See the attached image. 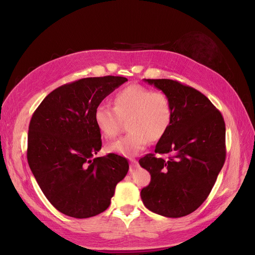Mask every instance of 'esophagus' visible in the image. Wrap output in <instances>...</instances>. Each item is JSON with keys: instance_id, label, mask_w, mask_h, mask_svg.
Instances as JSON below:
<instances>
[{"instance_id": "esophagus-1", "label": "esophagus", "mask_w": 255, "mask_h": 255, "mask_svg": "<svg viewBox=\"0 0 255 255\" xmlns=\"http://www.w3.org/2000/svg\"><path fill=\"white\" fill-rule=\"evenodd\" d=\"M129 166H130V169L136 168L138 166V161L136 159H134V158H130L129 159Z\"/></svg>"}]
</instances>
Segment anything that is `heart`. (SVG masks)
I'll return each instance as SVG.
<instances>
[{
	"instance_id": "1",
	"label": "heart",
	"mask_w": 255,
	"mask_h": 255,
	"mask_svg": "<svg viewBox=\"0 0 255 255\" xmlns=\"http://www.w3.org/2000/svg\"><path fill=\"white\" fill-rule=\"evenodd\" d=\"M127 119L129 132L110 144L109 150L129 157L166 134L172 119L170 98L163 91L134 84L115 96L114 106L100 103L94 111V121L106 139L117 136Z\"/></svg>"
}]
</instances>
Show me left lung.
<instances>
[{
	"label": "left lung",
	"mask_w": 255,
	"mask_h": 255,
	"mask_svg": "<svg viewBox=\"0 0 255 255\" xmlns=\"http://www.w3.org/2000/svg\"><path fill=\"white\" fill-rule=\"evenodd\" d=\"M144 81L170 98L172 119L154 153L139 159L151 174L140 196L151 212L169 218L183 217L205 201L225 164V120L195 88L168 79ZM156 153H168V158Z\"/></svg>",
	"instance_id": "obj_1"
}]
</instances>
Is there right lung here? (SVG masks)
<instances>
[{"label": "right lung", "mask_w": 255, "mask_h": 255, "mask_svg": "<svg viewBox=\"0 0 255 255\" xmlns=\"http://www.w3.org/2000/svg\"><path fill=\"white\" fill-rule=\"evenodd\" d=\"M127 81L107 75L65 84L34 112L27 161L44 196L60 213L81 219L101 214L127 175L126 157L110 153L94 158L102 146L94 111Z\"/></svg>", "instance_id": "add662e5"}]
</instances>
